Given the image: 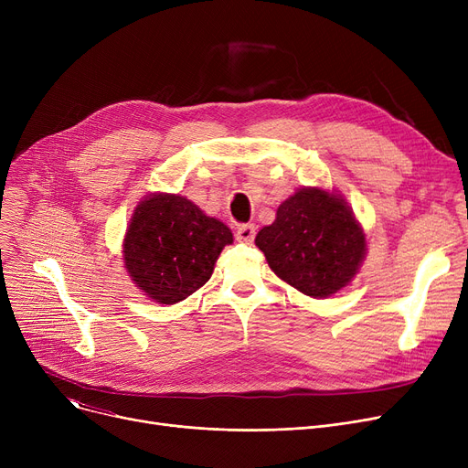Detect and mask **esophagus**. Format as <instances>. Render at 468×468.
<instances>
[{
    "mask_svg": "<svg viewBox=\"0 0 468 468\" xmlns=\"http://www.w3.org/2000/svg\"><path fill=\"white\" fill-rule=\"evenodd\" d=\"M256 237V228L252 224H244V226H239L237 229V240L240 242H252Z\"/></svg>",
    "mask_w": 468,
    "mask_h": 468,
    "instance_id": "obj_1",
    "label": "esophagus"
}]
</instances>
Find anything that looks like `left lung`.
I'll return each mask as SVG.
<instances>
[{"instance_id": "8db88e82", "label": "left lung", "mask_w": 468, "mask_h": 468, "mask_svg": "<svg viewBox=\"0 0 468 468\" xmlns=\"http://www.w3.org/2000/svg\"><path fill=\"white\" fill-rule=\"evenodd\" d=\"M271 271L324 300L351 284L366 258V233L347 199L335 189L300 187L284 199L271 226L256 235Z\"/></svg>"}]
</instances>
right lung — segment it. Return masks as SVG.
Segmentation results:
<instances>
[{
	"label": "right lung",
	"instance_id": "1",
	"mask_svg": "<svg viewBox=\"0 0 468 468\" xmlns=\"http://www.w3.org/2000/svg\"><path fill=\"white\" fill-rule=\"evenodd\" d=\"M233 242L231 229L187 197L150 193L136 205L122 263L134 286L159 305H175L208 282L216 260Z\"/></svg>",
	"mask_w": 468,
	"mask_h": 468
}]
</instances>
